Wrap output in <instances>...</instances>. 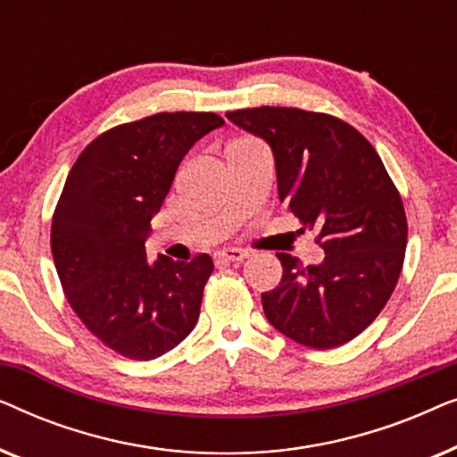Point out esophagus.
<instances>
[{"instance_id": "esophagus-1", "label": "esophagus", "mask_w": 457, "mask_h": 457, "mask_svg": "<svg viewBox=\"0 0 457 457\" xmlns=\"http://www.w3.org/2000/svg\"><path fill=\"white\" fill-rule=\"evenodd\" d=\"M214 255H216L218 262H243L249 253L245 252V249L227 247V249H220V252H216Z\"/></svg>"}]
</instances>
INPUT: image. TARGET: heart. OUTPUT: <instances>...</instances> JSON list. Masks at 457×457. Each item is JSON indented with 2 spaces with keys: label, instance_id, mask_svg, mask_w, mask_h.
<instances>
[{
  "label": "heart",
  "instance_id": "b5f03b06",
  "mask_svg": "<svg viewBox=\"0 0 457 457\" xmlns=\"http://www.w3.org/2000/svg\"><path fill=\"white\" fill-rule=\"evenodd\" d=\"M243 143H249V141H243Z\"/></svg>",
  "mask_w": 457,
  "mask_h": 457
}]
</instances>
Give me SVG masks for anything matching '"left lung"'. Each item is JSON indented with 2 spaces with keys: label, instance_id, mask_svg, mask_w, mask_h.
<instances>
[{
  "label": "left lung",
  "instance_id": "8db88e82",
  "mask_svg": "<svg viewBox=\"0 0 457 457\" xmlns=\"http://www.w3.org/2000/svg\"><path fill=\"white\" fill-rule=\"evenodd\" d=\"M227 118L270 145L278 199L324 249L310 266L277 253L283 278L262 293L268 322L305 347L352 341L389 302L408 243L402 197L378 154L347 122L318 112L264 105Z\"/></svg>",
  "mask_w": 457,
  "mask_h": 457
}]
</instances>
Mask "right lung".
Listing matches in <instances>:
<instances>
[{"label":"right lung","mask_w":457,"mask_h":457,"mask_svg":"<svg viewBox=\"0 0 457 457\" xmlns=\"http://www.w3.org/2000/svg\"><path fill=\"white\" fill-rule=\"evenodd\" d=\"M222 124L212 112L120 124L68 174L52 222L55 270L85 327L124 358H160L195 328L212 258L147 262L145 241L187 152Z\"/></svg>","instance_id":"1"}]
</instances>
